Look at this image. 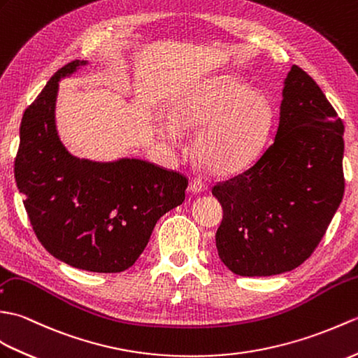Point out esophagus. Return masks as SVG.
<instances>
[{
    "label": "esophagus",
    "instance_id": "esophagus-1",
    "mask_svg": "<svg viewBox=\"0 0 358 358\" xmlns=\"http://www.w3.org/2000/svg\"><path fill=\"white\" fill-rule=\"evenodd\" d=\"M205 189H206V187L201 179H192V182H189V185H188V192L192 194H202Z\"/></svg>",
    "mask_w": 358,
    "mask_h": 358
}]
</instances>
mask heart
Listing matches in <instances>:
<instances>
[{
	"label": "heart",
	"mask_w": 358,
	"mask_h": 358,
	"mask_svg": "<svg viewBox=\"0 0 358 358\" xmlns=\"http://www.w3.org/2000/svg\"><path fill=\"white\" fill-rule=\"evenodd\" d=\"M274 106L242 79L224 73L202 79L174 102L169 121L156 131L166 144L179 145L180 130L201 129L194 155L206 170L231 176L250 166L264 148L274 124Z\"/></svg>",
	"instance_id": "obj_1"
}]
</instances>
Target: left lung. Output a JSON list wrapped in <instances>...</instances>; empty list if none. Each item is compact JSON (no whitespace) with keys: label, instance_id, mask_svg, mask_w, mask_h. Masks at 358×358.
<instances>
[{"label":"left lung","instance_id":"1","mask_svg":"<svg viewBox=\"0 0 358 358\" xmlns=\"http://www.w3.org/2000/svg\"><path fill=\"white\" fill-rule=\"evenodd\" d=\"M343 131L320 87L292 66L274 141L248 170L213 188L224 208L216 246L229 271L275 275L311 256L343 199Z\"/></svg>","mask_w":358,"mask_h":358}]
</instances>
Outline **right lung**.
<instances>
[{"label":"right lung","mask_w":358,"mask_h":358,"mask_svg":"<svg viewBox=\"0 0 358 358\" xmlns=\"http://www.w3.org/2000/svg\"><path fill=\"white\" fill-rule=\"evenodd\" d=\"M59 69L20 127L15 180L38 241L53 257L92 273H121L145 250L156 222L185 199L187 178L141 159L99 162L71 155L57 129Z\"/></svg>","instance_id":"obj_1"}]
</instances>
